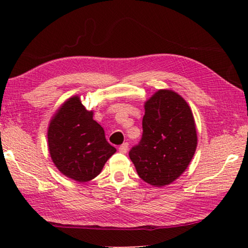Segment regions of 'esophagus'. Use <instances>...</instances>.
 <instances>
[{
  "instance_id": "obj_1",
  "label": "esophagus",
  "mask_w": 248,
  "mask_h": 248,
  "mask_svg": "<svg viewBox=\"0 0 248 248\" xmlns=\"http://www.w3.org/2000/svg\"><path fill=\"white\" fill-rule=\"evenodd\" d=\"M128 148H129V144L128 143H124L123 145H120L119 146V152H121V153H127V151H128Z\"/></svg>"
}]
</instances>
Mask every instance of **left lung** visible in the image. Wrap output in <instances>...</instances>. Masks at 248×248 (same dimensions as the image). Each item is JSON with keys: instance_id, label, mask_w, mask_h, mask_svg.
Segmentation results:
<instances>
[{"instance_id": "left-lung-1", "label": "left lung", "mask_w": 248, "mask_h": 248, "mask_svg": "<svg viewBox=\"0 0 248 248\" xmlns=\"http://www.w3.org/2000/svg\"><path fill=\"white\" fill-rule=\"evenodd\" d=\"M144 110L142 139L129 156L141 179L163 187L186 170L196 152L194 115L186 100L171 90L155 92Z\"/></svg>"}]
</instances>
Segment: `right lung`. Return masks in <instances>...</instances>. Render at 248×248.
Returning a JSON list of instances; mask_svg holds the SVG:
<instances>
[{
    "label": "right lung",
    "instance_id": "add662e5",
    "mask_svg": "<svg viewBox=\"0 0 248 248\" xmlns=\"http://www.w3.org/2000/svg\"><path fill=\"white\" fill-rule=\"evenodd\" d=\"M93 115L75 95L58 108L48 127V149L53 164L60 173L78 183L94 179L116 152Z\"/></svg>",
    "mask_w": 248,
    "mask_h": 248
}]
</instances>
